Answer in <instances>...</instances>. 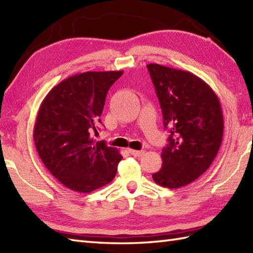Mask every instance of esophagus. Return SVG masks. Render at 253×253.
<instances>
[{"instance_id":"esophagus-1","label":"esophagus","mask_w":253,"mask_h":253,"mask_svg":"<svg viewBox=\"0 0 253 253\" xmlns=\"http://www.w3.org/2000/svg\"><path fill=\"white\" fill-rule=\"evenodd\" d=\"M129 153L131 154V155H133V157H142V155L144 154V151H142V150H131V149H129Z\"/></svg>"}]
</instances>
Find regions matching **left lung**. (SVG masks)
<instances>
[{
  "label": "left lung",
  "mask_w": 253,
  "mask_h": 253,
  "mask_svg": "<svg viewBox=\"0 0 253 253\" xmlns=\"http://www.w3.org/2000/svg\"><path fill=\"white\" fill-rule=\"evenodd\" d=\"M169 130L162 149V169L152 175L158 185L175 189L199 178L215 159L221 147L224 121L219 100L211 87L192 73L149 64Z\"/></svg>",
  "instance_id": "1"
}]
</instances>
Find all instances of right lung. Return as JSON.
Wrapping results in <instances>:
<instances>
[{
	"mask_svg": "<svg viewBox=\"0 0 253 253\" xmlns=\"http://www.w3.org/2000/svg\"><path fill=\"white\" fill-rule=\"evenodd\" d=\"M123 75L85 72L63 80L42 101L34 128L38 154L62 185L91 192L114 178L123 159L116 148L94 141L107 91Z\"/></svg>",
	"mask_w": 253,
	"mask_h": 253,
	"instance_id": "add662e5",
	"label": "right lung"
}]
</instances>
